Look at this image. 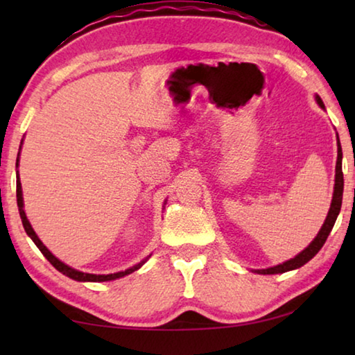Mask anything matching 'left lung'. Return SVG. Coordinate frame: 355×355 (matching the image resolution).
Returning a JSON list of instances; mask_svg holds the SVG:
<instances>
[{
    "mask_svg": "<svg viewBox=\"0 0 355 355\" xmlns=\"http://www.w3.org/2000/svg\"><path fill=\"white\" fill-rule=\"evenodd\" d=\"M315 100H316V103L322 107V110H326L320 95H315ZM336 147H338V156H336V166H335L334 196H332V202H330V208H329V213L326 216V220H324V224L320 228V232H318V235L315 236L313 241L307 245V248H305L302 252H300V254H297L294 258H290V260H286V261L280 263V264H277V266H272V268L254 269V272L266 275V274H284L288 271H293V269L304 266L305 263L310 261L311 258H313L318 252L321 250V248L324 245V243H326V239L329 236V233L332 232L336 218H338L340 209H341V200H343L345 180H343V171H341V159H343V152H341V144L338 139V135H336Z\"/></svg>",
    "mask_w": 355,
    "mask_h": 355,
    "instance_id": "1",
    "label": "left lung"
}]
</instances>
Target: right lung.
Instances as JSON below:
<instances>
[{
	"instance_id": "add662e5",
	"label": "right lung",
	"mask_w": 355,
	"mask_h": 355,
	"mask_svg": "<svg viewBox=\"0 0 355 355\" xmlns=\"http://www.w3.org/2000/svg\"><path fill=\"white\" fill-rule=\"evenodd\" d=\"M23 144V141H21ZM21 148V146H20ZM19 156H20V152H19ZM17 167H19V159H17ZM17 205H19V211H20V218H21V222H23V227H25V232L26 235L33 239L34 244L37 245V248L40 249L42 254H44V257L46 258L48 261H50L53 266H55L59 272H62L64 275H67V277L73 279L76 282H110V280H116V279H120V277H125V275H128L131 272H135L139 269L144 263H146L148 260L147 258H144V260L141 263L135 264V266H131L128 269H125V271H120V272H114V274H87V272H83V271H78V269H73L71 266H69V264H65L64 261L59 260V258H56L55 255L51 254L50 250L46 249V245L40 241L39 236L35 235L34 228L31 227V224H29V220L26 218V213H25V203H23V191H21V183H20V177H19V171H17Z\"/></svg>"
}]
</instances>
